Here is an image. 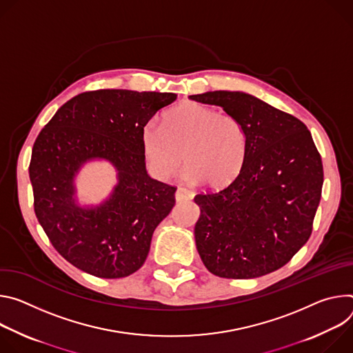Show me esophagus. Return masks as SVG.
I'll return each mask as SVG.
<instances>
[{"label": "esophagus", "mask_w": 353, "mask_h": 353, "mask_svg": "<svg viewBox=\"0 0 353 353\" xmlns=\"http://www.w3.org/2000/svg\"><path fill=\"white\" fill-rule=\"evenodd\" d=\"M193 198V193L190 190H188L186 188H178L175 192V199L178 203L181 202H188Z\"/></svg>", "instance_id": "esophagus-1"}]
</instances>
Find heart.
Returning a JSON list of instances; mask_svg holds the SVG:
<instances>
[{
	"instance_id": "heart-1",
	"label": "heart",
	"mask_w": 353,
	"mask_h": 353,
	"mask_svg": "<svg viewBox=\"0 0 353 353\" xmlns=\"http://www.w3.org/2000/svg\"><path fill=\"white\" fill-rule=\"evenodd\" d=\"M141 144L157 179L172 178L185 160L183 178L210 188L224 186L236 178L245 155V134L236 117L194 102L172 109L164 129L147 123L141 130Z\"/></svg>"
}]
</instances>
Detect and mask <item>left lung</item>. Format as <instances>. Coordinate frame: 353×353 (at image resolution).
<instances>
[{
  "instance_id": "1",
  "label": "left lung",
  "mask_w": 353,
  "mask_h": 353,
  "mask_svg": "<svg viewBox=\"0 0 353 353\" xmlns=\"http://www.w3.org/2000/svg\"><path fill=\"white\" fill-rule=\"evenodd\" d=\"M189 98L221 106L245 134L239 175L194 196L198 252L216 276H263L286 265L311 236L324 182L321 155L301 121L254 95L209 91Z\"/></svg>"
}]
</instances>
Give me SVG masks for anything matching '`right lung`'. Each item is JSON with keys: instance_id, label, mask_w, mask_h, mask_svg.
Returning <instances> with one entry per match:
<instances>
[{"instance_id": "1", "label": "right lung", "mask_w": 353, "mask_h": 353, "mask_svg": "<svg viewBox=\"0 0 353 353\" xmlns=\"http://www.w3.org/2000/svg\"><path fill=\"white\" fill-rule=\"evenodd\" d=\"M172 92L99 90L65 102L39 133L29 165L34 213L59 254L90 275L116 279L144 263L155 227L172 210L176 188L145 170L141 130ZM106 161L118 182L98 205H81L74 178Z\"/></svg>"}]
</instances>
